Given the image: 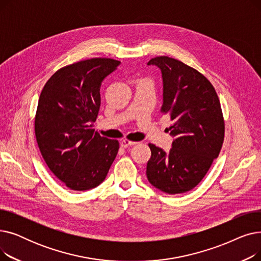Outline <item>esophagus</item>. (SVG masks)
<instances>
[{
    "label": "esophagus",
    "instance_id": "1",
    "mask_svg": "<svg viewBox=\"0 0 261 261\" xmlns=\"http://www.w3.org/2000/svg\"><path fill=\"white\" fill-rule=\"evenodd\" d=\"M135 144H136L135 142L130 141V140H127V139H125V140H121V141H120V146H121L122 148H127V147H129V146H133V145H135Z\"/></svg>",
    "mask_w": 261,
    "mask_h": 261
}]
</instances>
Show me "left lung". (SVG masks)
Wrapping results in <instances>:
<instances>
[{
    "label": "left lung",
    "mask_w": 261,
    "mask_h": 261,
    "mask_svg": "<svg viewBox=\"0 0 261 261\" xmlns=\"http://www.w3.org/2000/svg\"><path fill=\"white\" fill-rule=\"evenodd\" d=\"M163 78L161 112L173 121L167 128L173 136L165 152L149 144L148 181L169 195L195 188L218 158L224 141V118L220 100L210 80L194 67L167 56L152 58Z\"/></svg>",
    "instance_id": "8db88e82"
}]
</instances>
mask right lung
<instances>
[{
	"mask_svg": "<svg viewBox=\"0 0 261 261\" xmlns=\"http://www.w3.org/2000/svg\"><path fill=\"white\" fill-rule=\"evenodd\" d=\"M91 58L61 67L40 94L36 140L46 165L66 187L89 190L103 182L119 149L93 129L100 107L102 80L119 65Z\"/></svg>",
	"mask_w": 261,
	"mask_h": 261,
	"instance_id": "obj_1",
	"label": "right lung"
}]
</instances>
